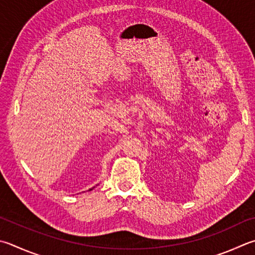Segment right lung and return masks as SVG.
I'll list each match as a JSON object with an SVG mask.
<instances>
[{"mask_svg":"<svg viewBox=\"0 0 255 255\" xmlns=\"http://www.w3.org/2000/svg\"><path fill=\"white\" fill-rule=\"evenodd\" d=\"M94 188H95V187H92V188H90V189H89V191H92V189H94Z\"/></svg>","mask_w":255,"mask_h":255,"instance_id":"1","label":"right lung"}]
</instances>
